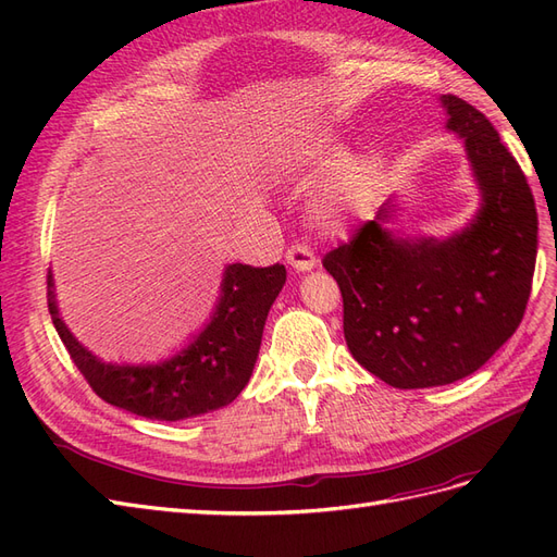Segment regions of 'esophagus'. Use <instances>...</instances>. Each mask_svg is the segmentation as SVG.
Masks as SVG:
<instances>
[{
    "label": "esophagus",
    "mask_w": 557,
    "mask_h": 557,
    "mask_svg": "<svg viewBox=\"0 0 557 557\" xmlns=\"http://www.w3.org/2000/svg\"><path fill=\"white\" fill-rule=\"evenodd\" d=\"M285 260H288L295 272H309V269L318 264L313 250L307 244H293L288 252H285Z\"/></svg>",
    "instance_id": "obj_1"
}]
</instances>
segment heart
Returning a JSON list of instances; mask_svg holds the SVG:
<instances>
[{"instance_id": "1", "label": "heart", "mask_w": 557, "mask_h": 557, "mask_svg": "<svg viewBox=\"0 0 557 557\" xmlns=\"http://www.w3.org/2000/svg\"><path fill=\"white\" fill-rule=\"evenodd\" d=\"M342 153L344 146L339 139L318 137L297 150L293 172L297 178H309L323 172ZM376 183L379 170L372 158L346 156L337 160L318 178L309 195V215L313 225L325 234H346L352 225L362 221L369 207H372Z\"/></svg>"}]
</instances>
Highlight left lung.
Returning a JSON list of instances; mask_svg holds the SVG:
<instances>
[{
	"label": "left lung",
	"mask_w": 557,
	"mask_h": 557,
	"mask_svg": "<svg viewBox=\"0 0 557 557\" xmlns=\"http://www.w3.org/2000/svg\"><path fill=\"white\" fill-rule=\"evenodd\" d=\"M481 209L446 239H399L383 205L323 267L344 297V336L367 372L401 391L474 374L518 330L536 262V209L520 164L487 117L444 95Z\"/></svg>",
	"instance_id": "obj_1"
}]
</instances>
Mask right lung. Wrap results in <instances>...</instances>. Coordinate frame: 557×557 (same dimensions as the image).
<instances>
[{
    "label": "right lung",
    "instance_id": "1",
    "mask_svg": "<svg viewBox=\"0 0 557 557\" xmlns=\"http://www.w3.org/2000/svg\"><path fill=\"white\" fill-rule=\"evenodd\" d=\"M285 283V267L230 264L207 330L162 364L115 367L97 360L66 330L48 274V311L70 358L92 391L117 409L150 420H183L227 407L244 391L258 360L269 309Z\"/></svg>",
    "mask_w": 557,
    "mask_h": 557
}]
</instances>
